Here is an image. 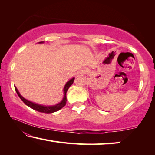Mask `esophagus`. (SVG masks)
<instances>
[{
    "instance_id": "obj_1",
    "label": "esophagus",
    "mask_w": 155,
    "mask_h": 155,
    "mask_svg": "<svg viewBox=\"0 0 155 155\" xmlns=\"http://www.w3.org/2000/svg\"><path fill=\"white\" fill-rule=\"evenodd\" d=\"M87 72H88V69H87V68H83L82 70H81L80 73H81V74H85Z\"/></svg>"
}]
</instances>
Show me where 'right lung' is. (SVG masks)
I'll return each instance as SVG.
<instances>
[{
    "mask_svg": "<svg viewBox=\"0 0 155 155\" xmlns=\"http://www.w3.org/2000/svg\"><path fill=\"white\" fill-rule=\"evenodd\" d=\"M40 43H42V42L41 41V42H40ZM74 78H72V79H70L69 81H68L66 84H65V87L64 89V98H63L61 103H59V104H56V105H54V106H43V105H40V104H38L33 103H32V102L28 101H27V100H26L25 98H23V97L20 95V94L19 93L18 90H17L16 87H15V91H16V93L18 94V96L20 97V99L22 100V101H23V103H24L26 105L28 106L29 107H31V109L35 110V111H38L39 112L45 113V114H51V113L59 111V110L63 108V107L65 105V104H66V101H67L66 92H67L68 89H69V87L72 85L73 82H74Z\"/></svg>",
    "mask_w": 155,
    "mask_h": 155,
    "instance_id": "obj_1",
    "label": "right lung"
}]
</instances>
